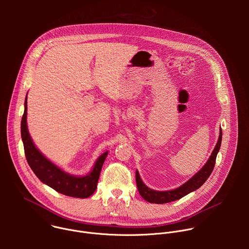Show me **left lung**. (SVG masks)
Instances as JSON below:
<instances>
[{
	"label": "left lung",
	"instance_id": "1",
	"mask_svg": "<svg viewBox=\"0 0 249 249\" xmlns=\"http://www.w3.org/2000/svg\"><path fill=\"white\" fill-rule=\"evenodd\" d=\"M222 129L220 130V136L218 143L213 151L211 157L209 158L208 161L206 164L192 177L188 181H186L184 184H182L180 187L173 189V190H168V191H157L149 188L144 184V182L142 181L140 174L138 170L136 171V182H137V187L139 190V193L141 196L143 197L146 201L150 203H155V204H164L168 202H172L175 200H178L185 195L189 194L192 191H195L199 187H201L206 180L209 178V176L211 175L213 169H214L215 163H216V159L218 152L220 151L221 148V143H222Z\"/></svg>",
	"mask_w": 249,
	"mask_h": 249
}]
</instances>
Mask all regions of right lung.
Here are the masks:
<instances>
[{
	"label": "right lung",
	"instance_id": "obj_1",
	"mask_svg": "<svg viewBox=\"0 0 249 249\" xmlns=\"http://www.w3.org/2000/svg\"><path fill=\"white\" fill-rule=\"evenodd\" d=\"M24 101V112L21 118V139L26 160L32 171L44 184L57 192L76 198H88L93 194L97 187V181L103 162L108 152L103 153L95 161L92 170L85 176L71 175L46 159L32 142L26 123L27 102Z\"/></svg>",
	"mask_w": 249,
	"mask_h": 249
}]
</instances>
